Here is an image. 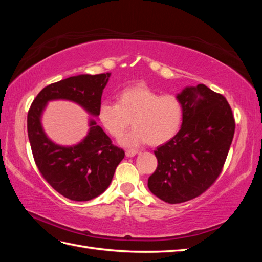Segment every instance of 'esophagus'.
Listing matches in <instances>:
<instances>
[{"instance_id":"obj_1","label":"esophagus","mask_w":262,"mask_h":262,"mask_svg":"<svg viewBox=\"0 0 262 262\" xmlns=\"http://www.w3.org/2000/svg\"><path fill=\"white\" fill-rule=\"evenodd\" d=\"M137 154H138V150H136V149H126L125 150V155L128 157H133V156H136Z\"/></svg>"}]
</instances>
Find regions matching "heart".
<instances>
[{
    "mask_svg": "<svg viewBox=\"0 0 262 262\" xmlns=\"http://www.w3.org/2000/svg\"><path fill=\"white\" fill-rule=\"evenodd\" d=\"M98 120L110 137L119 139L129 128H134L120 140L125 147L149 143L162 145L180 130L184 108L173 95H161L145 85L126 87L117 95L116 102L104 101L98 107Z\"/></svg>",
    "mask_w": 262,
    "mask_h": 262,
    "instance_id": "heart-1",
    "label": "heart"
}]
</instances>
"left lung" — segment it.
<instances>
[{"mask_svg": "<svg viewBox=\"0 0 262 262\" xmlns=\"http://www.w3.org/2000/svg\"><path fill=\"white\" fill-rule=\"evenodd\" d=\"M184 108L178 133L155 150L157 168L147 187L161 200L181 203L202 194L216 180L232 144L235 120L223 95L204 84L176 96Z\"/></svg>", "mask_w": 262, "mask_h": 262, "instance_id": "8db88e82", "label": "left lung"}]
</instances>
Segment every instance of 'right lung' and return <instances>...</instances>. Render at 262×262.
Instances as JSON below:
<instances>
[{
	"label": "right lung",
	"instance_id": "right-lung-1",
	"mask_svg": "<svg viewBox=\"0 0 262 262\" xmlns=\"http://www.w3.org/2000/svg\"><path fill=\"white\" fill-rule=\"evenodd\" d=\"M110 75L81 74L50 84L37 95L28 112V138L37 167L55 191L70 200L89 201L104 192L123 160L124 150L112 143L93 118L86 137L77 144L54 143L42 128V114L49 101L69 100L98 117L102 91Z\"/></svg>",
	"mask_w": 262,
	"mask_h": 262
}]
</instances>
